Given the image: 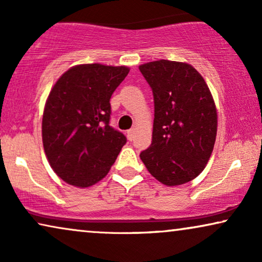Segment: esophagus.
<instances>
[{
    "mask_svg": "<svg viewBox=\"0 0 262 262\" xmlns=\"http://www.w3.org/2000/svg\"><path fill=\"white\" fill-rule=\"evenodd\" d=\"M135 132H136L135 128H131V130H128V131L126 132L128 141H134V138H135Z\"/></svg>",
    "mask_w": 262,
    "mask_h": 262,
    "instance_id": "esophagus-1",
    "label": "esophagus"
}]
</instances>
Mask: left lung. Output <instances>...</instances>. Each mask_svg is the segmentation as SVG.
I'll return each mask as SVG.
<instances>
[{"mask_svg":"<svg viewBox=\"0 0 262 262\" xmlns=\"http://www.w3.org/2000/svg\"><path fill=\"white\" fill-rule=\"evenodd\" d=\"M155 103L151 145L141 160L166 186L192 181L204 170L217 135V108L202 75L191 64L154 60L139 66Z\"/></svg>","mask_w":262,"mask_h":262,"instance_id":"8db88e82","label":"left lung"}]
</instances>
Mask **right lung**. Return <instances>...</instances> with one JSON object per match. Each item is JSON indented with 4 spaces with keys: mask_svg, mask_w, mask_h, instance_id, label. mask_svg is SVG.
Listing matches in <instances>:
<instances>
[{
    "mask_svg": "<svg viewBox=\"0 0 262 262\" xmlns=\"http://www.w3.org/2000/svg\"><path fill=\"white\" fill-rule=\"evenodd\" d=\"M130 68L78 64L60 76L46 99L41 136L53 171L85 188L102 180L126 137L110 126V99Z\"/></svg>",
    "mask_w": 262,
    "mask_h": 262,
    "instance_id": "add662e5",
    "label": "right lung"
}]
</instances>
